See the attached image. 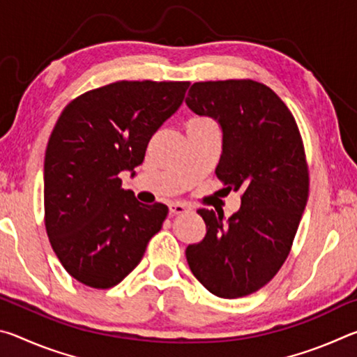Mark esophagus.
Wrapping results in <instances>:
<instances>
[{"mask_svg":"<svg viewBox=\"0 0 357 357\" xmlns=\"http://www.w3.org/2000/svg\"><path fill=\"white\" fill-rule=\"evenodd\" d=\"M168 208H170V215H181V214L189 213V211H190L183 203H170V204H168Z\"/></svg>","mask_w":357,"mask_h":357,"instance_id":"obj_1","label":"esophagus"}]
</instances>
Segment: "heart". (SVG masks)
<instances>
[{
  "instance_id": "1",
  "label": "heart",
  "mask_w": 357,
  "mask_h": 357,
  "mask_svg": "<svg viewBox=\"0 0 357 357\" xmlns=\"http://www.w3.org/2000/svg\"><path fill=\"white\" fill-rule=\"evenodd\" d=\"M192 121H203V119H192Z\"/></svg>"
}]
</instances>
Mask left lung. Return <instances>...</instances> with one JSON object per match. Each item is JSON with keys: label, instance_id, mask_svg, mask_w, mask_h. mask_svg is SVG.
Masks as SVG:
<instances>
[{"label": "left lung", "instance_id": "1", "mask_svg": "<svg viewBox=\"0 0 357 357\" xmlns=\"http://www.w3.org/2000/svg\"><path fill=\"white\" fill-rule=\"evenodd\" d=\"M185 104L220 124L215 174L223 190L243 192L227 222L219 211H197L208 231L187 247V263L213 294L243 298L273 280L291 250L309 198L304 143L283 100L249 78L193 83Z\"/></svg>", "mask_w": 357, "mask_h": 357}]
</instances>
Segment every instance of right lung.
<instances>
[{
    "label": "right lung",
    "instance_id": "1",
    "mask_svg": "<svg viewBox=\"0 0 357 357\" xmlns=\"http://www.w3.org/2000/svg\"><path fill=\"white\" fill-rule=\"evenodd\" d=\"M189 82H114L59 114L44 162L45 229L64 269L112 288L142 261L168 208L121 189L119 173L144 159L151 137L183 104Z\"/></svg>",
    "mask_w": 357,
    "mask_h": 357
}]
</instances>
